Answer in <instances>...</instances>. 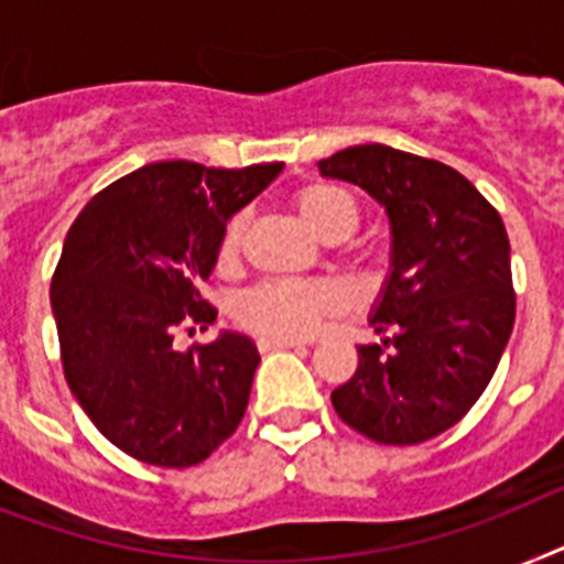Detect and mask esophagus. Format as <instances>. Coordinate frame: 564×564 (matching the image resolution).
Instances as JSON below:
<instances>
[{
	"label": "esophagus",
	"mask_w": 564,
	"mask_h": 564,
	"mask_svg": "<svg viewBox=\"0 0 564 564\" xmlns=\"http://www.w3.org/2000/svg\"><path fill=\"white\" fill-rule=\"evenodd\" d=\"M256 346L262 348V351H273V348H296V346H305V343L291 337H259L256 339Z\"/></svg>",
	"instance_id": "1"
}]
</instances>
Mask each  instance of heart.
Here are the masks:
<instances>
[{"instance_id": "obj_1", "label": "heart", "mask_w": 564, "mask_h": 564, "mask_svg": "<svg viewBox=\"0 0 564 564\" xmlns=\"http://www.w3.org/2000/svg\"><path fill=\"white\" fill-rule=\"evenodd\" d=\"M296 216L323 241H339L351 236L360 221L357 198L337 184H305L291 195ZM245 218L236 216L221 230L216 248L218 271H230L239 262ZM339 291L328 282H264L253 288L236 305V319L250 332L264 337H308L323 323L325 314L339 308Z\"/></svg>"}]
</instances>
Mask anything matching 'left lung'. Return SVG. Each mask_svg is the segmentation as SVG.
Segmentation results:
<instances>
[{
	"mask_svg": "<svg viewBox=\"0 0 564 564\" xmlns=\"http://www.w3.org/2000/svg\"><path fill=\"white\" fill-rule=\"evenodd\" d=\"M325 178L366 189L389 216L392 262L357 346V371L332 392L337 415L377 444H421L467 415L513 332L510 241L501 216L453 166L383 143L319 161Z\"/></svg>",
	"mask_w": 564,
	"mask_h": 564,
	"instance_id": "left-lung-1",
	"label": "left lung"
}]
</instances>
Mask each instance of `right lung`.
I'll use <instances>...</instances> for the list:
<instances>
[{"label": "right lung", "mask_w": 564, "mask_h": 564, "mask_svg": "<svg viewBox=\"0 0 564 564\" xmlns=\"http://www.w3.org/2000/svg\"><path fill=\"white\" fill-rule=\"evenodd\" d=\"M279 172L158 161L100 189L65 236L51 282L65 380L126 455L193 467L245 417L253 339L221 332L178 351L172 337L213 325L218 311L198 285L216 268L221 230Z\"/></svg>", "instance_id": "add662e5"}]
</instances>
